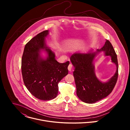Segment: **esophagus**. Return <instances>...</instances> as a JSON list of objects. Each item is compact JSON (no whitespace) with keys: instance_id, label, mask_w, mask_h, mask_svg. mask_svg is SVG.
Returning a JSON list of instances; mask_svg holds the SVG:
<instances>
[{"instance_id":"34e87169","label":"esophagus","mask_w":130,"mask_h":130,"mask_svg":"<svg viewBox=\"0 0 130 130\" xmlns=\"http://www.w3.org/2000/svg\"><path fill=\"white\" fill-rule=\"evenodd\" d=\"M72 65L71 64H70L68 66V69L69 71H71V69H72Z\"/></svg>"}]
</instances>
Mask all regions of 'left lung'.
I'll return each mask as SVG.
<instances>
[{
    "label": "left lung",
    "mask_w": 130,
    "mask_h": 130,
    "mask_svg": "<svg viewBox=\"0 0 130 130\" xmlns=\"http://www.w3.org/2000/svg\"><path fill=\"white\" fill-rule=\"evenodd\" d=\"M103 52L105 56H110L117 66L115 75L108 81L103 83L96 77L94 60L99 53ZM75 67L73 75L77 88V95L83 102L94 103L107 97L112 91L117 82L118 65L116 53L108 40L104 45L96 51L90 50L87 53L76 52L70 58Z\"/></svg>",
    "instance_id": "left-lung-1"
}]
</instances>
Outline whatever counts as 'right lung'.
Returning <instances> with one entry per match:
<instances>
[{
  "mask_svg": "<svg viewBox=\"0 0 130 130\" xmlns=\"http://www.w3.org/2000/svg\"><path fill=\"white\" fill-rule=\"evenodd\" d=\"M48 34V30L44 31L28 42L22 59V73L26 87L35 98L45 101L57 97L58 84L68 74L69 64V61L60 63L55 60V53L46 43ZM43 50L46 53V57L41 55Z\"/></svg>",
  "mask_w": 130,
  "mask_h": 130,
  "instance_id": "add662e5",
  "label": "right lung"
}]
</instances>
